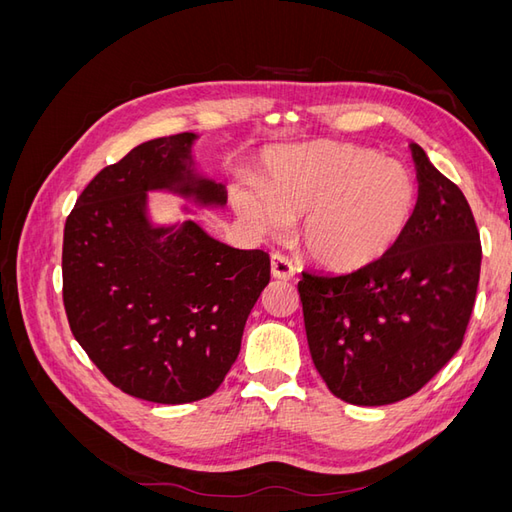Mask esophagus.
<instances>
[{
	"label": "esophagus",
	"instance_id": "34e87169",
	"mask_svg": "<svg viewBox=\"0 0 512 512\" xmlns=\"http://www.w3.org/2000/svg\"><path fill=\"white\" fill-rule=\"evenodd\" d=\"M271 275L275 277V280H284V282L292 280L294 277L292 262L282 254H273L271 256Z\"/></svg>",
	"mask_w": 512,
	"mask_h": 512
}]
</instances>
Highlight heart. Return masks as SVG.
Wrapping results in <instances>:
<instances>
[{
	"label": "heart",
	"mask_w": 512,
	"mask_h": 512,
	"mask_svg": "<svg viewBox=\"0 0 512 512\" xmlns=\"http://www.w3.org/2000/svg\"><path fill=\"white\" fill-rule=\"evenodd\" d=\"M232 200L262 235H280L305 215V254L320 267L359 271L406 237L418 188L404 164L374 149L307 143L269 151L260 188H237Z\"/></svg>",
	"instance_id": "b5f03b06"
}]
</instances>
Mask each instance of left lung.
Listing matches in <instances>:
<instances>
[{
    "label": "left lung",
    "mask_w": 512,
    "mask_h": 512,
    "mask_svg": "<svg viewBox=\"0 0 512 512\" xmlns=\"http://www.w3.org/2000/svg\"><path fill=\"white\" fill-rule=\"evenodd\" d=\"M418 207L391 254L346 275L303 273L309 352L329 391L354 406L414 395L461 348L480 277V237L457 185L410 143Z\"/></svg>",
    "instance_id": "8db88e82"
}]
</instances>
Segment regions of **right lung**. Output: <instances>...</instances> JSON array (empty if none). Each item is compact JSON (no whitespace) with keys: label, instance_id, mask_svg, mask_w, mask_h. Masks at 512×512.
Segmentation results:
<instances>
[{"label":"right lung","instance_id":"obj_1","mask_svg":"<svg viewBox=\"0 0 512 512\" xmlns=\"http://www.w3.org/2000/svg\"><path fill=\"white\" fill-rule=\"evenodd\" d=\"M196 138H153L102 168L64 228L72 335L117 389L153 404H190L218 389L271 280L262 250L230 247L194 220L151 222L149 192L226 205L224 185L198 173Z\"/></svg>","mask_w":512,"mask_h":512}]
</instances>
